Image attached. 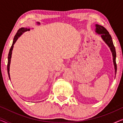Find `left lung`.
I'll return each mask as SVG.
<instances>
[{
    "instance_id": "1",
    "label": "left lung",
    "mask_w": 123,
    "mask_h": 123,
    "mask_svg": "<svg viewBox=\"0 0 123 123\" xmlns=\"http://www.w3.org/2000/svg\"><path fill=\"white\" fill-rule=\"evenodd\" d=\"M95 27L96 33L101 35V37L102 38L103 41L106 43V44L109 46L111 51L112 57H113V58H112V59H113L114 69H115V73L116 75L117 69V63H116V56H117V54H116L115 48L113 44V42H112L111 36V35L109 34V32L107 31V30L105 28H104L103 26L96 24L95 25Z\"/></svg>"
}]
</instances>
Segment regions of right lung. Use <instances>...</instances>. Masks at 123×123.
<instances>
[{
  "label": "right lung",
  "mask_w": 123,
  "mask_h": 123,
  "mask_svg": "<svg viewBox=\"0 0 123 123\" xmlns=\"http://www.w3.org/2000/svg\"><path fill=\"white\" fill-rule=\"evenodd\" d=\"M30 28H25V27H22L18 30L16 34V35L14 36V39H13V43L12 45L11 49L9 50V54H8V65H7V70H8V76H9V80H11V77H10V73H9V69H10V64H11V58H12V51H13V47H14V43H16V42L17 41V40H18V38L20 36H21L23 34V33L27 31H30Z\"/></svg>",
  "instance_id": "add662e5"
}]
</instances>
